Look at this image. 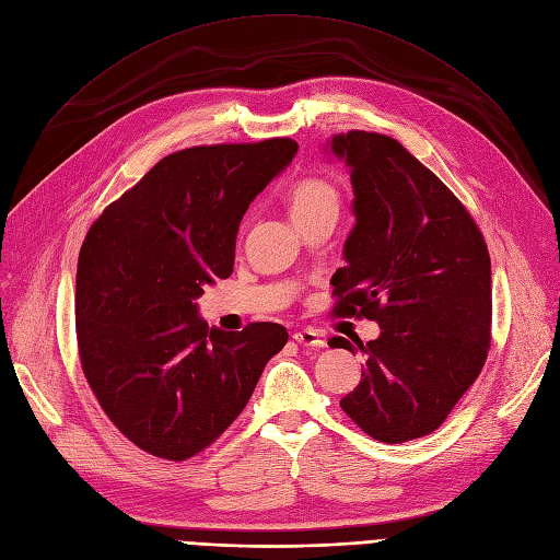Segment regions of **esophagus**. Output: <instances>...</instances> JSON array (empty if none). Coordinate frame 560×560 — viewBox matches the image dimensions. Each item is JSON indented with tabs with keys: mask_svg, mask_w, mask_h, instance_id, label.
<instances>
[{
	"mask_svg": "<svg viewBox=\"0 0 560 560\" xmlns=\"http://www.w3.org/2000/svg\"><path fill=\"white\" fill-rule=\"evenodd\" d=\"M293 338L298 340L300 346H306V348H318V350L325 348V338H323V334L318 329H311V327L300 329V331L293 334Z\"/></svg>",
	"mask_w": 560,
	"mask_h": 560,
	"instance_id": "1",
	"label": "esophagus"
}]
</instances>
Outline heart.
<instances>
[{
	"mask_svg": "<svg viewBox=\"0 0 560 560\" xmlns=\"http://www.w3.org/2000/svg\"><path fill=\"white\" fill-rule=\"evenodd\" d=\"M288 203L293 220H302V217H311L323 210H338V189L329 180L306 178L290 189Z\"/></svg>",
	"mask_w": 560,
	"mask_h": 560,
	"instance_id": "1",
	"label": "heart"
}]
</instances>
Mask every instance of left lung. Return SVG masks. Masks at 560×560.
Returning <instances> with one entry per match:
<instances>
[{
    "mask_svg": "<svg viewBox=\"0 0 560 560\" xmlns=\"http://www.w3.org/2000/svg\"><path fill=\"white\" fill-rule=\"evenodd\" d=\"M327 153L346 162L354 226L331 277L336 315L380 325L340 407L373 440L402 444L440 428L478 377L490 348L492 265L455 194L396 139L352 130Z\"/></svg>",
    "mask_w": 560,
    "mask_h": 560,
    "instance_id": "obj_1",
    "label": "left lung"
}]
</instances>
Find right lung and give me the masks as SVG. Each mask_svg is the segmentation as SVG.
<instances>
[{"label":"right lung","instance_id":"obj_1","mask_svg":"<svg viewBox=\"0 0 560 560\" xmlns=\"http://www.w3.org/2000/svg\"><path fill=\"white\" fill-rule=\"evenodd\" d=\"M295 153L293 139L178 151L91 226L75 290L82 369L141 451L176 462L201 453L285 346L277 323L210 329L197 300L231 277L242 217Z\"/></svg>","mask_w":560,"mask_h":560}]
</instances>
